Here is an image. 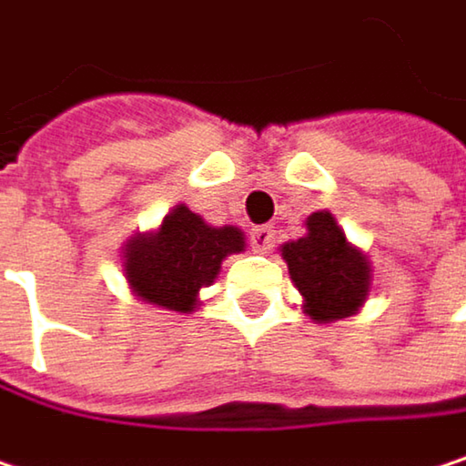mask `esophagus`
I'll list each match as a JSON object with an SVG mask.
<instances>
[{
    "label": "esophagus",
    "instance_id": "34e87169",
    "mask_svg": "<svg viewBox=\"0 0 466 466\" xmlns=\"http://www.w3.org/2000/svg\"><path fill=\"white\" fill-rule=\"evenodd\" d=\"M249 244H252V249H255V252L266 255V252L274 247V230H271L268 225H260V228H255V230L249 233Z\"/></svg>",
    "mask_w": 466,
    "mask_h": 466
}]
</instances>
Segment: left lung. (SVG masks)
I'll use <instances>...</instances> for the list:
<instances>
[{
    "instance_id": "obj_1",
    "label": "left lung",
    "mask_w": 466,
    "mask_h": 466,
    "mask_svg": "<svg viewBox=\"0 0 466 466\" xmlns=\"http://www.w3.org/2000/svg\"><path fill=\"white\" fill-rule=\"evenodd\" d=\"M288 274L299 288L304 315L315 323H337L358 315L371 293V263L350 244L331 211L307 217V233L279 247Z\"/></svg>"
}]
</instances>
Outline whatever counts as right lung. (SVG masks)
<instances>
[{"label": "right lung", "instance_id": "right-lung-1", "mask_svg": "<svg viewBox=\"0 0 466 466\" xmlns=\"http://www.w3.org/2000/svg\"><path fill=\"white\" fill-rule=\"evenodd\" d=\"M247 249L241 228L208 225L184 203L173 206L148 233H135L121 247V271L129 290L151 307L192 315L228 255Z\"/></svg>", "mask_w": 466, "mask_h": 466}]
</instances>
